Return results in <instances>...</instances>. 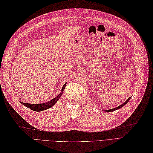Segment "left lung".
I'll return each instance as SVG.
<instances>
[{"mask_svg":"<svg viewBox=\"0 0 153 153\" xmlns=\"http://www.w3.org/2000/svg\"><path fill=\"white\" fill-rule=\"evenodd\" d=\"M131 97H129L128 99H127V100L126 101V102L125 103H123V104H122L121 105H120V106H118V107H117V108H112V109H110V110H106V111H107V112H108V111H109V112H110V111H115V110H118V109H119V108H122V106H123L124 105H126L127 103H128V101L130 100V99H131Z\"/></svg>","mask_w":153,"mask_h":153,"instance_id":"obj_1","label":"left lung"}]
</instances>
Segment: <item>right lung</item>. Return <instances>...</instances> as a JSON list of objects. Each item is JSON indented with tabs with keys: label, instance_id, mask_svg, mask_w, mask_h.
Here are the masks:
<instances>
[{
	"label": "right lung",
	"instance_id": "obj_1",
	"mask_svg": "<svg viewBox=\"0 0 153 153\" xmlns=\"http://www.w3.org/2000/svg\"><path fill=\"white\" fill-rule=\"evenodd\" d=\"M66 86V83L64 84V86L62 87V90H61V93L56 97V98L52 99L51 101H48V103H42V104H30V103H22L21 102V103H22L23 105H25V106H26L27 108H30V110H33V111H43L47 109L50 108V107H52L53 105H54L57 101L59 100L60 97L62 96V93L64 92V89H65Z\"/></svg>",
	"mask_w": 153,
	"mask_h": 153
}]
</instances>
